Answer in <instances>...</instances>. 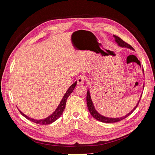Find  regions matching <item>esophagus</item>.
I'll return each instance as SVG.
<instances>
[{"mask_svg": "<svg viewBox=\"0 0 155 155\" xmlns=\"http://www.w3.org/2000/svg\"><path fill=\"white\" fill-rule=\"evenodd\" d=\"M77 82L78 85H83L85 82V78L82 75H80L77 78Z\"/></svg>", "mask_w": 155, "mask_h": 155, "instance_id": "1", "label": "esophagus"}]
</instances>
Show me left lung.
Listing matches in <instances>:
<instances>
[{
    "instance_id": "obj_1",
    "label": "left lung",
    "mask_w": 155,
    "mask_h": 155,
    "mask_svg": "<svg viewBox=\"0 0 155 155\" xmlns=\"http://www.w3.org/2000/svg\"><path fill=\"white\" fill-rule=\"evenodd\" d=\"M113 36L114 37L115 41L117 43V45L119 46L122 47V48H128V49H130V50H134V49H133V48L131 46H130L129 45H128L127 43L124 42V41L123 39H121L119 37H118L117 36H115V35H114ZM143 72L144 73L143 69ZM143 88H144V85H143ZM141 95H142V94L141 95L139 101H138V102L137 103V104L136 105V106L133 108V109L132 110H131V112H129L128 114H127L126 116H123V117H106V116H103V115L101 114L99 112H98V111H97L95 109V106H94V103H93L92 100V98H91L90 91H89V88H88L87 94V107H88V109L89 112H90V113L91 114V115L92 116V117H94L95 119L98 120H99L101 122H102V123H116V122H118V121H120L121 120H123V119L126 118L130 114H131L133 112V111L137 108L138 104H139V102H140V99L141 98Z\"/></svg>"
}]
</instances>
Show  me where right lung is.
I'll return each mask as SVG.
<instances>
[{
  "instance_id": "add662e5",
  "label": "right lung",
  "mask_w": 155,
  "mask_h": 155,
  "mask_svg": "<svg viewBox=\"0 0 155 155\" xmlns=\"http://www.w3.org/2000/svg\"><path fill=\"white\" fill-rule=\"evenodd\" d=\"M77 82L76 81V82L74 84H73L68 88L67 91L66 92V93L64 94V95L63 97V98H62L60 104L58 105V106L57 107L56 110L53 112V114H51L50 116H49L48 117H47L45 119H39V120L32 119V118H31V117H29L27 116L26 115L22 113L19 109V110L20 113L24 117H26L27 119L29 120L31 122H33V123H36V124H42V125H47V124H51V123H53V122H54L55 120H56L61 116L63 110H64L65 106H66V103H67V100L68 99V97L72 93L73 91L75 89V88L77 85Z\"/></svg>"
}]
</instances>
